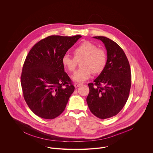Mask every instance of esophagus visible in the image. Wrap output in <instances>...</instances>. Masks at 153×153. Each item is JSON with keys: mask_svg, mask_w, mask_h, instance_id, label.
I'll list each match as a JSON object with an SVG mask.
<instances>
[{"mask_svg": "<svg viewBox=\"0 0 153 153\" xmlns=\"http://www.w3.org/2000/svg\"><path fill=\"white\" fill-rule=\"evenodd\" d=\"M80 85H81V83H74L75 88H77V87H79V86H80Z\"/></svg>", "mask_w": 153, "mask_h": 153, "instance_id": "34e87169", "label": "esophagus"}]
</instances>
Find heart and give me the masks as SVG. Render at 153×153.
I'll list each match as a JSON object with an SVG mask.
<instances>
[{
	"mask_svg": "<svg viewBox=\"0 0 153 153\" xmlns=\"http://www.w3.org/2000/svg\"><path fill=\"white\" fill-rule=\"evenodd\" d=\"M74 56L65 54L62 59L64 67L69 71L75 70L77 61H80L82 67L72 76L73 80L82 82L90 79L93 73L99 74L105 69L107 62V55L104 50L89 41H83L77 45L74 51Z\"/></svg>",
	"mask_w": 153,
	"mask_h": 153,
	"instance_id": "heart-1",
	"label": "heart"
}]
</instances>
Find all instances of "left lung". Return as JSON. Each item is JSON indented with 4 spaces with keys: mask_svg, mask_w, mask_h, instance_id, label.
Returning <instances> with one entry per match:
<instances>
[{
    "mask_svg": "<svg viewBox=\"0 0 153 153\" xmlns=\"http://www.w3.org/2000/svg\"><path fill=\"white\" fill-rule=\"evenodd\" d=\"M93 37L104 43L107 62L94 83L88 84L90 92L86 102L94 116L105 119L117 115L125 106L131 85V73L128 60L118 44L106 37Z\"/></svg>",
    "mask_w": 153,
    "mask_h": 153,
    "instance_id": "left-lung-1",
    "label": "left lung"
}]
</instances>
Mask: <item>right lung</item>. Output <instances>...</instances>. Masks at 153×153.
I'll return each mask as SVG.
<instances>
[{
    "instance_id": "1",
    "label": "right lung",
    "mask_w": 153,
    "mask_h": 153,
    "mask_svg": "<svg viewBox=\"0 0 153 153\" xmlns=\"http://www.w3.org/2000/svg\"><path fill=\"white\" fill-rule=\"evenodd\" d=\"M81 37L50 36L28 53L20 83L27 104L37 116L53 119L65 109L74 86L64 71L62 59Z\"/></svg>"
}]
</instances>
